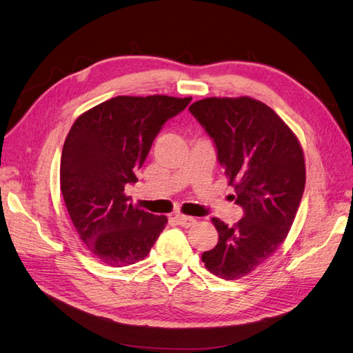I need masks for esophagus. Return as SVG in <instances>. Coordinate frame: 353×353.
I'll use <instances>...</instances> for the list:
<instances>
[{
    "instance_id": "esophagus-1",
    "label": "esophagus",
    "mask_w": 353,
    "mask_h": 353,
    "mask_svg": "<svg viewBox=\"0 0 353 353\" xmlns=\"http://www.w3.org/2000/svg\"><path fill=\"white\" fill-rule=\"evenodd\" d=\"M176 221L181 225V227H190L196 223V220L193 217H189V215H183V214H177L176 215Z\"/></svg>"
}]
</instances>
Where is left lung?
Segmentation results:
<instances>
[{
    "mask_svg": "<svg viewBox=\"0 0 353 353\" xmlns=\"http://www.w3.org/2000/svg\"><path fill=\"white\" fill-rule=\"evenodd\" d=\"M189 111L214 141L243 208L232 227L212 219L219 243L202 263L220 279H241L274 255L290 230L305 189L303 151L288 124L254 98H205Z\"/></svg>",
    "mask_w": 353,
    "mask_h": 353,
    "instance_id": "left-lung-1",
    "label": "left lung"
}]
</instances>
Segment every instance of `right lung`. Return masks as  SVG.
<instances>
[{"instance_id":"obj_1","label":"right lung","mask_w":353,"mask_h":353,"mask_svg":"<svg viewBox=\"0 0 353 353\" xmlns=\"http://www.w3.org/2000/svg\"><path fill=\"white\" fill-rule=\"evenodd\" d=\"M192 98L116 97L79 116L67 134L60 189L74 229L99 263L126 267L150 254L165 215L133 207L124 195L163 124Z\"/></svg>"}]
</instances>
